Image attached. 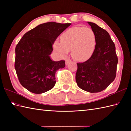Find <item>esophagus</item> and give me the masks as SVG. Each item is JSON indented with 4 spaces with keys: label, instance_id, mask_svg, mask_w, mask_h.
I'll return each mask as SVG.
<instances>
[{
    "label": "esophagus",
    "instance_id": "obj_1",
    "mask_svg": "<svg viewBox=\"0 0 131 131\" xmlns=\"http://www.w3.org/2000/svg\"><path fill=\"white\" fill-rule=\"evenodd\" d=\"M71 62V61L70 60H69V59L66 60V61H65V64H66V65H68Z\"/></svg>",
    "mask_w": 131,
    "mask_h": 131
}]
</instances>
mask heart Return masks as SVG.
<instances>
[{
    "label": "heart",
    "mask_w": 131,
    "mask_h": 131,
    "mask_svg": "<svg viewBox=\"0 0 131 131\" xmlns=\"http://www.w3.org/2000/svg\"><path fill=\"white\" fill-rule=\"evenodd\" d=\"M61 44L56 41L54 49L65 57L72 51V56L79 61L87 60L92 54L96 46V37L92 30L83 26L71 27L61 37Z\"/></svg>",
    "instance_id": "heart-1"
}]
</instances>
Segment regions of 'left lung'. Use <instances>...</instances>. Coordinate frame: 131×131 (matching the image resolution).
<instances>
[{
	"label": "left lung",
	"mask_w": 131,
	"mask_h": 131,
	"mask_svg": "<svg viewBox=\"0 0 131 131\" xmlns=\"http://www.w3.org/2000/svg\"><path fill=\"white\" fill-rule=\"evenodd\" d=\"M87 23L95 34V48L87 61L77 63L75 79L82 90L97 93L104 90L115 79L118 60L109 34L97 24Z\"/></svg>",
	"instance_id": "obj_1"
}]
</instances>
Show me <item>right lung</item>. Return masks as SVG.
Returning <instances> with one entry per match:
<instances>
[{
    "instance_id": "add662e5",
    "label": "right lung",
    "mask_w": 131,
    "mask_h": 131,
    "mask_svg": "<svg viewBox=\"0 0 131 131\" xmlns=\"http://www.w3.org/2000/svg\"><path fill=\"white\" fill-rule=\"evenodd\" d=\"M71 24L49 22L24 34L16 47L15 68L21 84L32 93L40 94L54 87L55 74L65 68L64 60L54 61L50 54L57 38Z\"/></svg>"
}]
</instances>
